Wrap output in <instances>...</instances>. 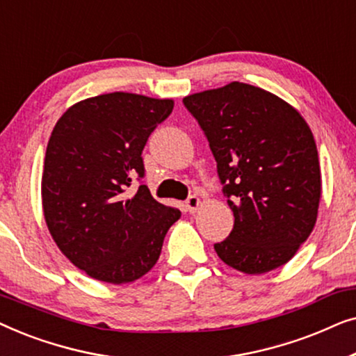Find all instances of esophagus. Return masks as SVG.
I'll return each instance as SVG.
<instances>
[{
    "label": "esophagus",
    "instance_id": "34e87169",
    "mask_svg": "<svg viewBox=\"0 0 356 356\" xmlns=\"http://www.w3.org/2000/svg\"><path fill=\"white\" fill-rule=\"evenodd\" d=\"M201 206V199L197 196H189L186 201H184V209H186V212L189 213H194Z\"/></svg>",
    "mask_w": 356,
    "mask_h": 356
}]
</instances>
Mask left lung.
Returning <instances> with one entry per match:
<instances>
[{
  "instance_id": "obj_1",
  "label": "left lung",
  "mask_w": 356,
  "mask_h": 356,
  "mask_svg": "<svg viewBox=\"0 0 356 356\" xmlns=\"http://www.w3.org/2000/svg\"><path fill=\"white\" fill-rule=\"evenodd\" d=\"M183 104L206 134L235 217L213 250L245 274L284 266L318 217L321 168L309 126L286 102L243 82L188 95Z\"/></svg>"
}]
</instances>
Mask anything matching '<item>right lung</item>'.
<instances>
[{"mask_svg": "<svg viewBox=\"0 0 356 356\" xmlns=\"http://www.w3.org/2000/svg\"><path fill=\"white\" fill-rule=\"evenodd\" d=\"M173 100L113 92L72 105L58 120L42 175L43 216L63 254L92 279L129 284L152 269L178 209L155 201L143 150Z\"/></svg>", "mask_w": 356, "mask_h": 356, "instance_id": "obj_1", "label": "right lung"}]
</instances>
